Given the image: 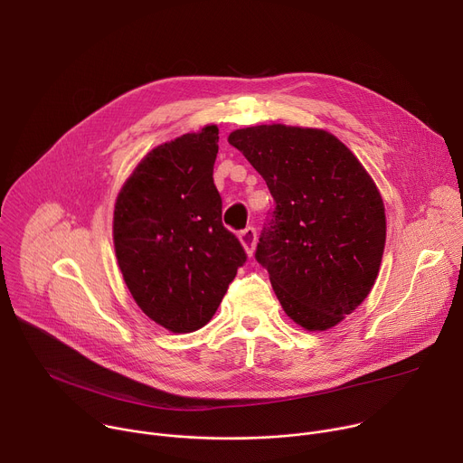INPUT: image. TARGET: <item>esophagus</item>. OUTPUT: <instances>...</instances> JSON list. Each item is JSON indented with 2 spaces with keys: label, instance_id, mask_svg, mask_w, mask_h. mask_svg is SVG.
<instances>
[{
  "label": "esophagus",
  "instance_id": "esophagus-1",
  "mask_svg": "<svg viewBox=\"0 0 463 463\" xmlns=\"http://www.w3.org/2000/svg\"><path fill=\"white\" fill-rule=\"evenodd\" d=\"M238 238H240V241H241L245 252H247L249 256H252L254 245H256V229H254V227H247V229H243V231L238 234Z\"/></svg>",
  "mask_w": 463,
  "mask_h": 463
}]
</instances>
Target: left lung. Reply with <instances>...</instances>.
<instances>
[{
    "mask_svg": "<svg viewBox=\"0 0 463 463\" xmlns=\"http://www.w3.org/2000/svg\"><path fill=\"white\" fill-rule=\"evenodd\" d=\"M229 143L275 200L254 256L284 311L309 332L339 324L379 273L386 218L375 183L324 129L261 124L234 129Z\"/></svg>",
    "mask_w": 463,
    "mask_h": 463,
    "instance_id": "left-lung-1",
    "label": "left lung"
}]
</instances>
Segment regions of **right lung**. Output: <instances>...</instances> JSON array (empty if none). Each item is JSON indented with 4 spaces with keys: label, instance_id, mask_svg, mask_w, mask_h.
<instances>
[{
    "label": "right lung",
    "instance_id": "add662e5",
    "mask_svg": "<svg viewBox=\"0 0 463 463\" xmlns=\"http://www.w3.org/2000/svg\"><path fill=\"white\" fill-rule=\"evenodd\" d=\"M218 128L154 148L120 188L113 243L137 306L174 334L203 327L247 254L222 223Z\"/></svg>",
    "mask_w": 463,
    "mask_h": 463
}]
</instances>
